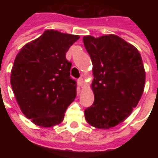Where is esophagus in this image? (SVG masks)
Instances as JSON below:
<instances>
[{"label": "esophagus", "instance_id": "esophagus-1", "mask_svg": "<svg viewBox=\"0 0 158 158\" xmlns=\"http://www.w3.org/2000/svg\"><path fill=\"white\" fill-rule=\"evenodd\" d=\"M78 82H79V86H84V79H83V78H80V79L78 80Z\"/></svg>", "mask_w": 158, "mask_h": 158}]
</instances>
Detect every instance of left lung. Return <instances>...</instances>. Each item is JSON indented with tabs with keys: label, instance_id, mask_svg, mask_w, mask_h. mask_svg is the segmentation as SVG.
Listing matches in <instances>:
<instances>
[{
	"label": "left lung",
	"instance_id": "1",
	"mask_svg": "<svg viewBox=\"0 0 158 158\" xmlns=\"http://www.w3.org/2000/svg\"><path fill=\"white\" fill-rule=\"evenodd\" d=\"M83 41L92 62L95 96L85 117L89 125L108 129L123 122L141 98L146 83L142 58L135 46L116 35H86Z\"/></svg>",
	"mask_w": 158,
	"mask_h": 158
}]
</instances>
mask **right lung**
I'll use <instances>...</instances> for the list:
<instances>
[{
	"instance_id": "obj_1",
	"label": "right lung",
	"mask_w": 158,
	"mask_h": 158,
	"mask_svg": "<svg viewBox=\"0 0 158 158\" xmlns=\"http://www.w3.org/2000/svg\"><path fill=\"white\" fill-rule=\"evenodd\" d=\"M79 35L49 29L23 45L11 71L12 91L22 113L35 125L50 128L62 122L76 97L66 53Z\"/></svg>"
}]
</instances>
